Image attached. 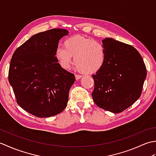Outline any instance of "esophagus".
I'll return each mask as SVG.
<instances>
[{
    "label": "esophagus",
    "mask_w": 156,
    "mask_h": 156,
    "mask_svg": "<svg viewBox=\"0 0 156 156\" xmlns=\"http://www.w3.org/2000/svg\"><path fill=\"white\" fill-rule=\"evenodd\" d=\"M82 78V76L80 75H75V78L76 80H78L79 79H80Z\"/></svg>",
    "instance_id": "1"
}]
</instances>
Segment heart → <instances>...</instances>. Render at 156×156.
I'll list each match as a JSON object with an SVG mask.
<instances>
[{
	"mask_svg": "<svg viewBox=\"0 0 156 156\" xmlns=\"http://www.w3.org/2000/svg\"><path fill=\"white\" fill-rule=\"evenodd\" d=\"M64 47H58L55 58L60 67L68 69L74 56V64L82 73L92 74L101 70L105 63L106 51L101 43L80 35L71 36L64 41Z\"/></svg>",
	"mask_w": 156,
	"mask_h": 156,
	"instance_id": "b5f03b06",
	"label": "heart"
}]
</instances>
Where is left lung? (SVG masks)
<instances>
[{
    "mask_svg": "<svg viewBox=\"0 0 156 156\" xmlns=\"http://www.w3.org/2000/svg\"><path fill=\"white\" fill-rule=\"evenodd\" d=\"M102 43L106 60L101 70L92 76L94 81L92 97L98 107L119 113L140 97L146 67L133 46L108 37Z\"/></svg>",
    "mask_w": 156,
    "mask_h": 156,
    "instance_id": "obj_1",
    "label": "left lung"
}]
</instances>
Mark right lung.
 I'll return each mask as SVG.
<instances>
[{"label":"right lung","instance_id":"obj_1","mask_svg":"<svg viewBox=\"0 0 156 156\" xmlns=\"http://www.w3.org/2000/svg\"><path fill=\"white\" fill-rule=\"evenodd\" d=\"M68 33L53 29L34 35L12 56L9 83L17 104L35 117H52L67 106L75 76L60 67L55 51L59 39Z\"/></svg>","mask_w":156,"mask_h":156}]
</instances>
